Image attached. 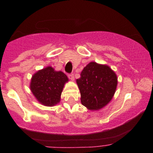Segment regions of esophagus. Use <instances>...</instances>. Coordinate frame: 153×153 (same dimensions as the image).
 Listing matches in <instances>:
<instances>
[{
  "mask_svg": "<svg viewBox=\"0 0 153 153\" xmlns=\"http://www.w3.org/2000/svg\"><path fill=\"white\" fill-rule=\"evenodd\" d=\"M68 77H69V78L71 80V81H74V74L73 73L69 74V75H68Z\"/></svg>",
  "mask_w": 153,
  "mask_h": 153,
  "instance_id": "34e87169",
  "label": "esophagus"
}]
</instances>
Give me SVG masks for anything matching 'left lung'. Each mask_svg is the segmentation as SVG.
<instances>
[{
    "label": "left lung",
    "mask_w": 153,
    "mask_h": 153,
    "mask_svg": "<svg viewBox=\"0 0 153 153\" xmlns=\"http://www.w3.org/2000/svg\"><path fill=\"white\" fill-rule=\"evenodd\" d=\"M81 104L89 109L97 110L106 106L116 89L117 76L108 66L90 62L77 79Z\"/></svg>",
    "instance_id": "obj_1"
}]
</instances>
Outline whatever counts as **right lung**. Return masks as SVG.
Wrapping results in <instances>:
<instances>
[{"instance_id":"1","label":"right lung","mask_w":153,"mask_h":153,"mask_svg":"<svg viewBox=\"0 0 153 153\" xmlns=\"http://www.w3.org/2000/svg\"><path fill=\"white\" fill-rule=\"evenodd\" d=\"M67 81L68 78L64 72L48 67L32 76L30 89L41 104L51 106L60 101L63 88Z\"/></svg>"}]
</instances>
